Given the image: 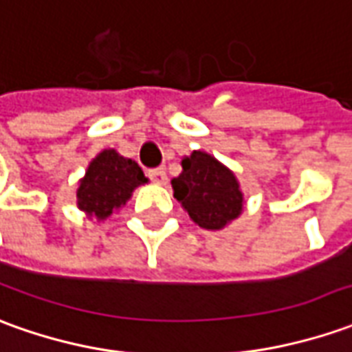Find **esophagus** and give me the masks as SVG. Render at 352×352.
Segmentation results:
<instances>
[{
	"label": "esophagus",
	"instance_id": "1",
	"mask_svg": "<svg viewBox=\"0 0 352 352\" xmlns=\"http://www.w3.org/2000/svg\"><path fill=\"white\" fill-rule=\"evenodd\" d=\"M148 177H150V181H152V183H156V185H166L167 183V175L164 167L150 169V171H148Z\"/></svg>",
	"mask_w": 352,
	"mask_h": 352
}]
</instances>
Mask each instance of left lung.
<instances>
[{"label": "left lung", "mask_w": 352, "mask_h": 352, "mask_svg": "<svg viewBox=\"0 0 352 352\" xmlns=\"http://www.w3.org/2000/svg\"><path fill=\"white\" fill-rule=\"evenodd\" d=\"M181 166V175L171 181L173 196L196 226L217 231L241 216L245 196L231 169L202 150L183 157Z\"/></svg>", "instance_id": "left-lung-1"}]
</instances>
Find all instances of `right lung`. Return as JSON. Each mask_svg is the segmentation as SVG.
Wrapping results in <instances>:
<instances>
[{
	"label": "right lung",
	"mask_w": 352,
	"mask_h": 352,
	"mask_svg": "<svg viewBox=\"0 0 352 352\" xmlns=\"http://www.w3.org/2000/svg\"><path fill=\"white\" fill-rule=\"evenodd\" d=\"M148 183L136 162L104 150L90 162L76 190V204L88 217L106 219L125 206L136 186Z\"/></svg>",
	"instance_id": "obj_1"
}]
</instances>
